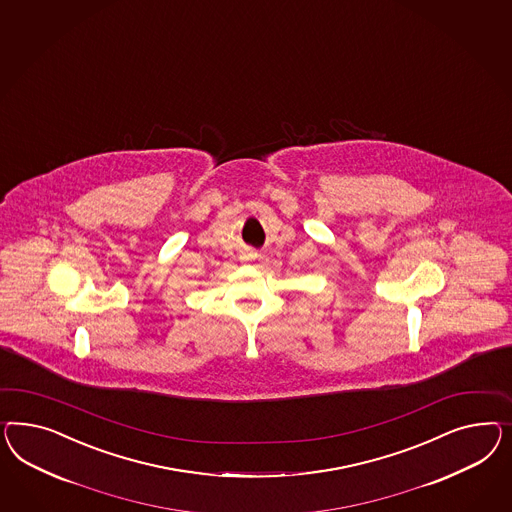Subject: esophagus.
<instances>
[{
	"label": "esophagus",
	"mask_w": 512,
	"mask_h": 512,
	"mask_svg": "<svg viewBox=\"0 0 512 512\" xmlns=\"http://www.w3.org/2000/svg\"><path fill=\"white\" fill-rule=\"evenodd\" d=\"M254 258H256V254H245V256H243V260H254Z\"/></svg>",
	"instance_id": "esophagus-1"
}]
</instances>
